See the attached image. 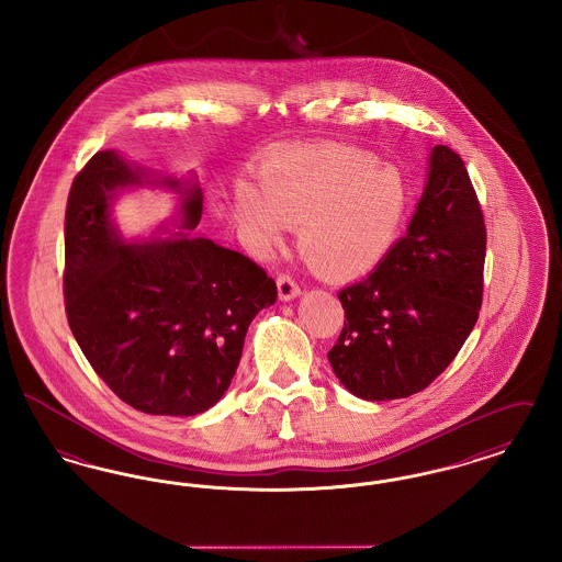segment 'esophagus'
I'll return each instance as SVG.
<instances>
[{
    "instance_id": "34e87169",
    "label": "esophagus",
    "mask_w": 562,
    "mask_h": 562,
    "mask_svg": "<svg viewBox=\"0 0 562 562\" xmlns=\"http://www.w3.org/2000/svg\"><path fill=\"white\" fill-rule=\"evenodd\" d=\"M276 282H278V293H280L282 301H291L296 294L301 293L296 280H294L293 276H289V273H280L276 278Z\"/></svg>"
}]
</instances>
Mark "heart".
Wrapping results in <instances>:
<instances>
[{
    "mask_svg": "<svg viewBox=\"0 0 562 562\" xmlns=\"http://www.w3.org/2000/svg\"><path fill=\"white\" fill-rule=\"evenodd\" d=\"M348 145L284 149L261 168V189L241 183L236 213L244 234L266 250L296 225V246L326 276H356L390 250L406 211L394 168Z\"/></svg>",
    "mask_w": 562,
    "mask_h": 562,
    "instance_id": "b5f03b06",
    "label": "heart"
}]
</instances>
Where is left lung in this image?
<instances>
[{"instance_id": "1", "label": "left lung", "mask_w": 562, "mask_h": 562, "mask_svg": "<svg viewBox=\"0 0 562 562\" xmlns=\"http://www.w3.org/2000/svg\"><path fill=\"white\" fill-rule=\"evenodd\" d=\"M486 227L459 154L436 145L408 232L339 291L346 322L328 362L349 392L394 401L426 390L479 321Z\"/></svg>"}]
</instances>
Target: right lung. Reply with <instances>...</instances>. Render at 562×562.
<instances>
[{"instance_id":"right-lung-1","label":"right lung","mask_w":562,"mask_h":562,"mask_svg":"<svg viewBox=\"0 0 562 562\" xmlns=\"http://www.w3.org/2000/svg\"><path fill=\"white\" fill-rule=\"evenodd\" d=\"M131 183H140L138 172L113 151L94 154L74 179L65 211L67 321L120 401L147 415H198L229 387L248 324L278 289L252 259L206 238L124 244L108 209L111 191ZM183 193V223L193 229L202 193Z\"/></svg>"}]
</instances>
